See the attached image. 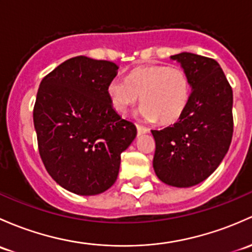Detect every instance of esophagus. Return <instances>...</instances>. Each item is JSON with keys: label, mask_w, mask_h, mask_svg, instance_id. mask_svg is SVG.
Masks as SVG:
<instances>
[{"label": "esophagus", "mask_w": 252, "mask_h": 252, "mask_svg": "<svg viewBox=\"0 0 252 252\" xmlns=\"http://www.w3.org/2000/svg\"><path fill=\"white\" fill-rule=\"evenodd\" d=\"M136 129H137V134H139V135H142V134H147V133H150V129L145 128V126H139V124H136Z\"/></svg>", "instance_id": "obj_1"}]
</instances>
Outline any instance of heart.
<instances>
[{"label":"heart","instance_id":"obj_1","mask_svg":"<svg viewBox=\"0 0 252 252\" xmlns=\"http://www.w3.org/2000/svg\"><path fill=\"white\" fill-rule=\"evenodd\" d=\"M112 107L126 115L140 100L137 116L145 122L175 123L189 101L190 84L186 71L179 66L148 65L131 71L126 79L115 77L107 86Z\"/></svg>","mask_w":252,"mask_h":252}]
</instances>
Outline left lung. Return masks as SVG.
Returning a JSON list of instances; mask_svg holds the SVG:
<instances>
[{
  "mask_svg": "<svg viewBox=\"0 0 252 252\" xmlns=\"http://www.w3.org/2000/svg\"><path fill=\"white\" fill-rule=\"evenodd\" d=\"M189 78V101L181 118L152 130L158 179L186 189L208 179L228 151L233 135V92L219 63L193 53L171 55Z\"/></svg>",
  "mask_w": 252,
  "mask_h": 252,
  "instance_id": "obj_1",
  "label": "left lung"
}]
</instances>
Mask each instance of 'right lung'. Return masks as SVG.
Here are the masks:
<instances>
[{"instance_id":"add662e5","label":"right lung","mask_w":252,"mask_h":252,"mask_svg":"<svg viewBox=\"0 0 252 252\" xmlns=\"http://www.w3.org/2000/svg\"><path fill=\"white\" fill-rule=\"evenodd\" d=\"M118 66L76 57L42 79L33 124L42 161L59 186L79 195L105 192L117 180L121 153L136 126L116 112L107 86Z\"/></svg>"}]
</instances>
